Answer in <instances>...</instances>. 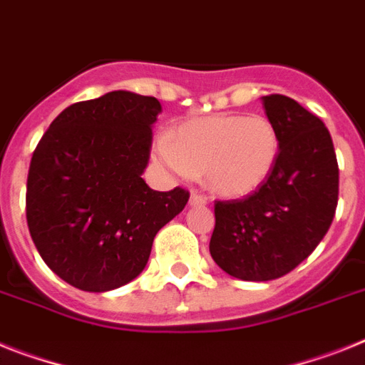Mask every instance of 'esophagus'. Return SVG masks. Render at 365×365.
<instances>
[{
  "label": "esophagus",
  "instance_id": "34e87169",
  "mask_svg": "<svg viewBox=\"0 0 365 365\" xmlns=\"http://www.w3.org/2000/svg\"><path fill=\"white\" fill-rule=\"evenodd\" d=\"M189 204H191V206H206L207 198L204 197V195H198V192H191Z\"/></svg>",
  "mask_w": 365,
  "mask_h": 365
}]
</instances>
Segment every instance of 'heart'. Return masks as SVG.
Returning a JSON list of instances; mask_svg holds the SVG:
<instances>
[{
  "mask_svg": "<svg viewBox=\"0 0 365 365\" xmlns=\"http://www.w3.org/2000/svg\"><path fill=\"white\" fill-rule=\"evenodd\" d=\"M154 155L183 180L204 173L217 197L245 198L271 178L280 137L265 116L211 115L183 122L173 137L159 135Z\"/></svg>",
  "mask_w": 365,
  "mask_h": 365,
  "instance_id": "heart-1",
  "label": "heart"
}]
</instances>
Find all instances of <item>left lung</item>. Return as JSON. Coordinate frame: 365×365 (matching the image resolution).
<instances>
[{
    "label": "left lung",
    "mask_w": 365,
    "mask_h": 365,
    "mask_svg": "<svg viewBox=\"0 0 365 365\" xmlns=\"http://www.w3.org/2000/svg\"><path fill=\"white\" fill-rule=\"evenodd\" d=\"M280 137L271 178L241 200L217 202L210 241L213 262L230 277L274 280L304 262L332 225L339 170L321 118L282 94L263 96Z\"/></svg>",
    "instance_id": "8db88e82"
}]
</instances>
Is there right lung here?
I'll list each match as a JSON object with an SVG mask.
<instances>
[{
    "mask_svg": "<svg viewBox=\"0 0 365 365\" xmlns=\"http://www.w3.org/2000/svg\"><path fill=\"white\" fill-rule=\"evenodd\" d=\"M161 103L113 91L66 107L33 152L27 226L46 265L83 292L124 286L146 267L159 230L185 207V189L143 180Z\"/></svg>",
    "mask_w": 365,
    "mask_h": 365,
    "instance_id": "obj_1",
    "label": "right lung"
}]
</instances>
